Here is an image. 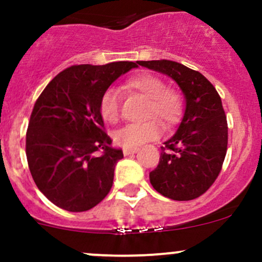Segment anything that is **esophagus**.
I'll return each instance as SVG.
<instances>
[{
	"label": "esophagus",
	"instance_id": "esophagus-1",
	"mask_svg": "<svg viewBox=\"0 0 262 262\" xmlns=\"http://www.w3.org/2000/svg\"><path fill=\"white\" fill-rule=\"evenodd\" d=\"M138 152V148H123L124 156H130Z\"/></svg>",
	"mask_w": 262,
	"mask_h": 262
}]
</instances>
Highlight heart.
<instances>
[{
  "mask_svg": "<svg viewBox=\"0 0 262 262\" xmlns=\"http://www.w3.org/2000/svg\"><path fill=\"white\" fill-rule=\"evenodd\" d=\"M126 89L148 99L146 118L160 119L166 126L178 123L182 113L181 95L176 90L167 89L165 81L150 73H141L126 82ZM100 114L107 123L119 120V95L114 89L102 94ZM161 134V124L155 119L139 124H129L114 134V141L124 148H138L147 142L155 141Z\"/></svg>",
  "mask_w": 262,
  "mask_h": 262,
  "instance_id": "obj_1",
  "label": "heart"
}]
</instances>
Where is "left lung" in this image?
Instances as JSON below:
<instances>
[{
    "label": "left lung",
    "mask_w": 262,
    "mask_h": 262,
    "mask_svg": "<svg viewBox=\"0 0 262 262\" xmlns=\"http://www.w3.org/2000/svg\"><path fill=\"white\" fill-rule=\"evenodd\" d=\"M142 67L168 76L185 97L176 133L161 147L158 166L149 172L153 189L172 200L204 194L221 172L228 126L218 92L200 72L172 60H139Z\"/></svg>",
    "instance_id": "obj_1"
}]
</instances>
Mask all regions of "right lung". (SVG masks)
<instances>
[{
	"mask_svg": "<svg viewBox=\"0 0 262 262\" xmlns=\"http://www.w3.org/2000/svg\"><path fill=\"white\" fill-rule=\"evenodd\" d=\"M138 64H80L55 76L34 105L26 158L38 189L68 212H86L113 186L123 150L110 147L100 114L102 94Z\"/></svg>",
	"mask_w": 262,
	"mask_h": 262,
	"instance_id": "right-lung-1",
	"label": "right lung"
}]
</instances>
